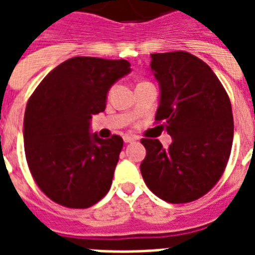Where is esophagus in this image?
<instances>
[{
	"instance_id": "obj_1",
	"label": "esophagus",
	"mask_w": 255,
	"mask_h": 255,
	"mask_svg": "<svg viewBox=\"0 0 255 255\" xmlns=\"http://www.w3.org/2000/svg\"><path fill=\"white\" fill-rule=\"evenodd\" d=\"M123 140H124V143H133V141L136 140V137H133V136H129V135H126L123 137Z\"/></svg>"
}]
</instances>
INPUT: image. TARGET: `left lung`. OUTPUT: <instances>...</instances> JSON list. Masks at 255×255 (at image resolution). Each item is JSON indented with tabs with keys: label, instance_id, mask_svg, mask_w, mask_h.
I'll return each mask as SVG.
<instances>
[{
	"label": "left lung",
	"instance_id": "left-lung-1",
	"mask_svg": "<svg viewBox=\"0 0 255 255\" xmlns=\"http://www.w3.org/2000/svg\"><path fill=\"white\" fill-rule=\"evenodd\" d=\"M160 86L155 120L172 137L165 149L157 139H141L147 156L144 181L161 200L184 204L202 197L221 178L233 144V114L213 70L186 51L151 54Z\"/></svg>",
	"mask_w": 255,
	"mask_h": 255
}]
</instances>
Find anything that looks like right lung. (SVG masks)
Wrapping results in <instances>:
<instances>
[{
  "instance_id": "right-lung-1",
  "label": "right lung",
  "mask_w": 255,
  "mask_h": 255,
  "mask_svg": "<svg viewBox=\"0 0 255 255\" xmlns=\"http://www.w3.org/2000/svg\"><path fill=\"white\" fill-rule=\"evenodd\" d=\"M129 73L126 59L75 57L50 71L30 96L23 119L26 160L54 202L85 209L111 188L123 139H100L90 132V120L104 111L111 86Z\"/></svg>"
}]
</instances>
